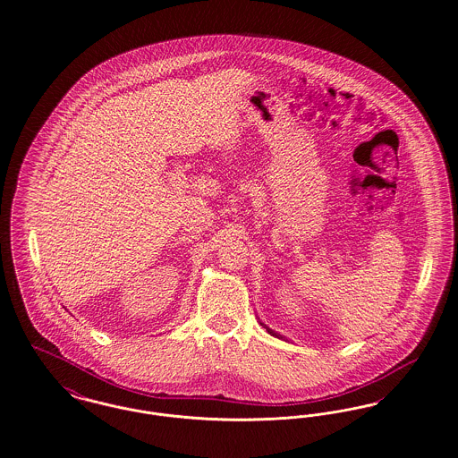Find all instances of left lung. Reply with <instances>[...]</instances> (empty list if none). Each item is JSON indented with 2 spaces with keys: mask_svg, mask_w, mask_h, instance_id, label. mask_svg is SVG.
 <instances>
[{
  "mask_svg": "<svg viewBox=\"0 0 458 458\" xmlns=\"http://www.w3.org/2000/svg\"><path fill=\"white\" fill-rule=\"evenodd\" d=\"M262 326H264V324H262ZM265 329H267V331H268V335H272V336H277V333H274V331H272V329H268V327H265ZM279 337V336H277Z\"/></svg>",
  "mask_w": 458,
  "mask_h": 458,
  "instance_id": "obj_1",
  "label": "left lung"
}]
</instances>
